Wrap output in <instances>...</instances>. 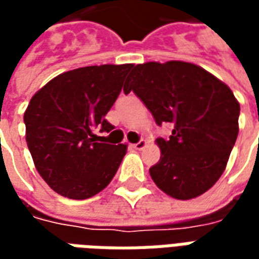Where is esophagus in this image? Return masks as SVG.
Returning <instances> with one entry per match:
<instances>
[{
	"label": "esophagus",
	"instance_id": "1",
	"mask_svg": "<svg viewBox=\"0 0 259 259\" xmlns=\"http://www.w3.org/2000/svg\"><path fill=\"white\" fill-rule=\"evenodd\" d=\"M146 146H147L146 140H140L139 143H135V144H132V147H133V148H136V150H143V148H144Z\"/></svg>",
	"mask_w": 259,
	"mask_h": 259
}]
</instances>
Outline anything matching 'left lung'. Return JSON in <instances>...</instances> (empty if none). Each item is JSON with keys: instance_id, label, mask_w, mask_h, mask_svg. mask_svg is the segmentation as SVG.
Here are the masks:
<instances>
[{"instance_id": "1", "label": "left lung", "mask_w": 259, "mask_h": 259, "mask_svg": "<svg viewBox=\"0 0 259 259\" xmlns=\"http://www.w3.org/2000/svg\"><path fill=\"white\" fill-rule=\"evenodd\" d=\"M157 124L174 126L157 139L161 158L150 168L154 183L170 197L191 200L222 176L239 135L240 104L223 81L190 62L136 65L124 81Z\"/></svg>"}]
</instances>
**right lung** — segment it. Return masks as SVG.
Instances as JSON below:
<instances>
[{
    "mask_svg": "<svg viewBox=\"0 0 259 259\" xmlns=\"http://www.w3.org/2000/svg\"><path fill=\"white\" fill-rule=\"evenodd\" d=\"M132 68L124 64L73 69L31 97L23 116L26 143L37 172L58 194L85 200L113 179L127 146L98 143L94 129H113L105 115Z\"/></svg>",
    "mask_w": 259,
    "mask_h": 259,
    "instance_id": "add662e5",
    "label": "right lung"
}]
</instances>
